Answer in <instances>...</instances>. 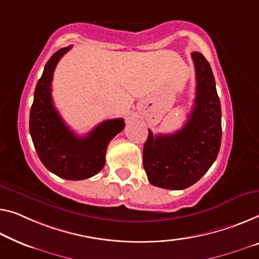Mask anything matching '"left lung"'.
Wrapping results in <instances>:
<instances>
[{
    "instance_id": "left-lung-1",
    "label": "left lung",
    "mask_w": 259,
    "mask_h": 259,
    "mask_svg": "<svg viewBox=\"0 0 259 259\" xmlns=\"http://www.w3.org/2000/svg\"><path fill=\"white\" fill-rule=\"evenodd\" d=\"M196 95L183 129L169 135L149 136L143 149V165L153 186L184 190L195 184L218 157L221 146V105L210 65L193 52Z\"/></svg>"
}]
</instances>
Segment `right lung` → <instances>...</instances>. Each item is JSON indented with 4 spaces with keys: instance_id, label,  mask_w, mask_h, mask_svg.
<instances>
[{
    "instance_id": "right-lung-1",
    "label": "right lung",
    "mask_w": 259,
    "mask_h": 259,
    "mask_svg": "<svg viewBox=\"0 0 259 259\" xmlns=\"http://www.w3.org/2000/svg\"><path fill=\"white\" fill-rule=\"evenodd\" d=\"M71 46L50 58L34 90L30 110V135L44 166L60 178L83 180L105 166L107 146L124 129L122 118L107 119L86 136H76L58 113L52 101L51 82L58 61Z\"/></svg>"
}]
</instances>
